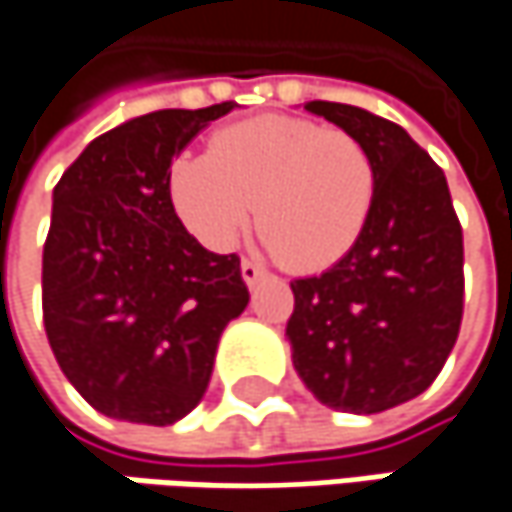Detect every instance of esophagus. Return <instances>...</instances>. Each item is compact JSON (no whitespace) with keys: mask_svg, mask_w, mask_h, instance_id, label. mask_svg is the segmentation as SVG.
<instances>
[{"mask_svg":"<svg viewBox=\"0 0 512 512\" xmlns=\"http://www.w3.org/2000/svg\"><path fill=\"white\" fill-rule=\"evenodd\" d=\"M262 276H265V271H262V268H259L256 262H250V259H244V262H241V279H244V282H247L250 288H253V285H256V282H259Z\"/></svg>","mask_w":512,"mask_h":512,"instance_id":"esophagus-1","label":"esophagus"}]
</instances>
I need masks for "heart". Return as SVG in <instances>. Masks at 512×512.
<instances>
[{"mask_svg":"<svg viewBox=\"0 0 512 512\" xmlns=\"http://www.w3.org/2000/svg\"><path fill=\"white\" fill-rule=\"evenodd\" d=\"M376 174L344 130L259 116L218 130L209 154H177L168 201L209 250H230L253 218L276 259L300 274L335 265L373 206Z\"/></svg>","mask_w":512,"mask_h":512,"instance_id":"1","label":"heart"}]
</instances>
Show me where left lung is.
Masks as SVG:
<instances>
[{
    "mask_svg": "<svg viewBox=\"0 0 512 512\" xmlns=\"http://www.w3.org/2000/svg\"><path fill=\"white\" fill-rule=\"evenodd\" d=\"M306 110L361 142L376 192L347 253L291 282L285 338L317 402L379 414L428 390L455 347L463 233L446 174L408 130L352 104L306 101Z\"/></svg>",
    "mask_w": 512,
    "mask_h": 512,
    "instance_id": "obj_1",
    "label": "left lung"
}]
</instances>
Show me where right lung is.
I'll list each match as a JSON object with an SVG mask.
<instances>
[{
    "label": "right lung",
    "instance_id": "right-lung-1",
    "mask_svg": "<svg viewBox=\"0 0 512 512\" xmlns=\"http://www.w3.org/2000/svg\"><path fill=\"white\" fill-rule=\"evenodd\" d=\"M236 101L157 110L101 133L52 192L43 323L72 387L110 420L171 425L203 399L247 309L236 253L206 250L168 201V165Z\"/></svg>",
    "mask_w": 512,
    "mask_h": 512
}]
</instances>
